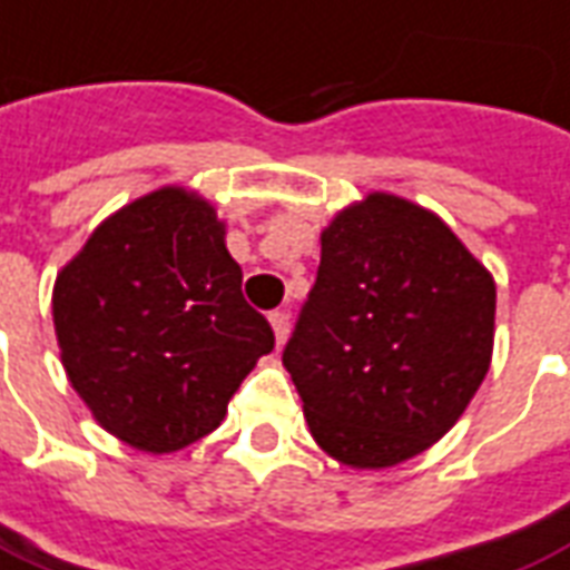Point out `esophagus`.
Instances as JSON below:
<instances>
[{"mask_svg":"<svg viewBox=\"0 0 570 570\" xmlns=\"http://www.w3.org/2000/svg\"><path fill=\"white\" fill-rule=\"evenodd\" d=\"M269 324H273V333H276V345H285L291 327V312L288 309H273L269 312Z\"/></svg>","mask_w":570,"mask_h":570,"instance_id":"obj_1","label":"esophagus"}]
</instances>
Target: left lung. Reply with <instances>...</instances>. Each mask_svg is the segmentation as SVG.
Here are the masks:
<instances>
[{
  "instance_id": "left-lung-1",
  "label": "left lung",
  "mask_w": 570,
  "mask_h": 570,
  "mask_svg": "<svg viewBox=\"0 0 570 570\" xmlns=\"http://www.w3.org/2000/svg\"><path fill=\"white\" fill-rule=\"evenodd\" d=\"M493 333L490 269L435 213L372 191L321 230L318 276L282 363L321 451L387 469L460 421Z\"/></svg>"
}]
</instances>
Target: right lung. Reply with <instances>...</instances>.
Listing matches in <instances>:
<instances>
[{
	"label": "right lung",
	"mask_w": 570,
	"mask_h": 570,
	"mask_svg": "<svg viewBox=\"0 0 570 570\" xmlns=\"http://www.w3.org/2000/svg\"><path fill=\"white\" fill-rule=\"evenodd\" d=\"M53 327L92 417L147 453L216 430L276 342L243 301L225 222L183 186L156 188L92 230L57 276Z\"/></svg>",
	"instance_id": "right-lung-1"
}]
</instances>
